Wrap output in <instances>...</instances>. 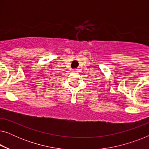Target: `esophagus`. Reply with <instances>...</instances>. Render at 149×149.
<instances>
[{
	"label": "esophagus",
	"mask_w": 149,
	"mask_h": 149,
	"mask_svg": "<svg viewBox=\"0 0 149 149\" xmlns=\"http://www.w3.org/2000/svg\"><path fill=\"white\" fill-rule=\"evenodd\" d=\"M73 72H78V70H77V69H74V70H73Z\"/></svg>",
	"instance_id": "1"
}]
</instances>
